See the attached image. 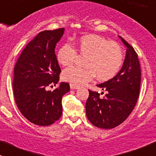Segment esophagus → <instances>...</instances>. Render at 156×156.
<instances>
[{
  "label": "esophagus",
  "instance_id": "obj_1",
  "mask_svg": "<svg viewBox=\"0 0 156 156\" xmlns=\"http://www.w3.org/2000/svg\"><path fill=\"white\" fill-rule=\"evenodd\" d=\"M70 88H71V89H78V88H79V85L71 83L70 84Z\"/></svg>",
  "mask_w": 156,
  "mask_h": 156
}]
</instances>
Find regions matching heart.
Masks as SVG:
<instances>
[{
  "mask_svg": "<svg viewBox=\"0 0 156 156\" xmlns=\"http://www.w3.org/2000/svg\"><path fill=\"white\" fill-rule=\"evenodd\" d=\"M74 48L70 43H64L57 50V62L62 66L74 63L77 53L85 56L84 67H70L62 73V79L75 85H82L96 76L99 81H106L114 78L123 65V50L118 43L109 42L97 35L81 36Z\"/></svg>",
  "mask_w": 156,
  "mask_h": 156,
  "instance_id": "obj_1",
  "label": "heart"
}]
</instances>
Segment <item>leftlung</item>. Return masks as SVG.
I'll return each mask as SVG.
<instances>
[{"mask_svg": "<svg viewBox=\"0 0 156 156\" xmlns=\"http://www.w3.org/2000/svg\"><path fill=\"white\" fill-rule=\"evenodd\" d=\"M119 37L127 47L122 68L114 78L97 85L106 91L102 99L97 92L88 90L85 105L88 120L102 129L113 128L123 123L133 111L139 96L141 67L137 54L121 36Z\"/></svg>", "mask_w": 156, "mask_h": 156, "instance_id": "8db88e82", "label": "left lung"}]
</instances>
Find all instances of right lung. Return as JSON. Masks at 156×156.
Instances as JSON below:
<instances>
[{
	"label": "right lung",
	"instance_id": "1",
	"mask_svg": "<svg viewBox=\"0 0 156 156\" xmlns=\"http://www.w3.org/2000/svg\"><path fill=\"white\" fill-rule=\"evenodd\" d=\"M64 29L45 30L25 47L14 68L13 92L17 106L31 123L51 125L62 115L63 95L70 90L68 82H61L54 91L47 87L59 81L61 72L55 47Z\"/></svg>",
	"mask_w": 156,
	"mask_h": 156
}]
</instances>
